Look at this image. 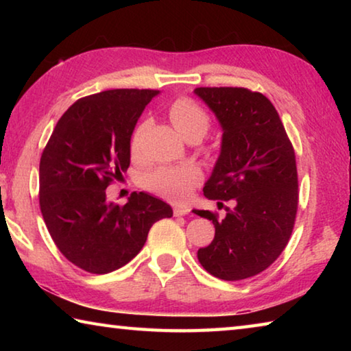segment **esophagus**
<instances>
[{"mask_svg": "<svg viewBox=\"0 0 351 351\" xmlns=\"http://www.w3.org/2000/svg\"><path fill=\"white\" fill-rule=\"evenodd\" d=\"M189 212H190V209H189L187 206H175V207H173V213H175V217L187 215Z\"/></svg>", "mask_w": 351, "mask_h": 351, "instance_id": "1", "label": "esophagus"}]
</instances>
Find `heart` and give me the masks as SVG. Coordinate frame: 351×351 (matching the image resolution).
<instances>
[{
  "mask_svg": "<svg viewBox=\"0 0 351 351\" xmlns=\"http://www.w3.org/2000/svg\"><path fill=\"white\" fill-rule=\"evenodd\" d=\"M169 117L173 127L184 138L198 134L204 138V134L210 128V117L204 108L195 104L190 99H180L170 105ZM148 130V122H141L134 128L130 139V150L134 154L141 153L142 142ZM201 181V173L198 169L190 165H170V167H159L147 173L142 178L144 187L152 192L161 195L170 201H184L193 187Z\"/></svg>",
  "mask_w": 351,
  "mask_h": 351,
  "instance_id": "obj_1",
  "label": "heart"
}]
</instances>
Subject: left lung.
I'll use <instances>...</instances> for the list:
<instances>
[{
    "label": "left lung",
    "instance_id": "1",
    "mask_svg": "<svg viewBox=\"0 0 351 351\" xmlns=\"http://www.w3.org/2000/svg\"><path fill=\"white\" fill-rule=\"evenodd\" d=\"M217 116L221 150L204 184V197L234 199L218 219L215 237L198 249V260L212 276L243 280L260 274L282 254L293 232L299 203L295 154L274 105L246 88H197L193 91Z\"/></svg>",
    "mask_w": 351,
    "mask_h": 351
}]
</instances>
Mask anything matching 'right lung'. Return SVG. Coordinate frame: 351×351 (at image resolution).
<instances>
[{"instance_id":"right-lung-1","label":"right lung","mask_w":351,"mask_h":351,"mask_svg":"<svg viewBox=\"0 0 351 351\" xmlns=\"http://www.w3.org/2000/svg\"><path fill=\"white\" fill-rule=\"evenodd\" d=\"M154 90H108L82 97L57 122L40 159V209L52 240L71 263L91 274L127 265L153 223L173 215L150 193L125 206L106 187L130 165V139Z\"/></svg>"}]
</instances>
